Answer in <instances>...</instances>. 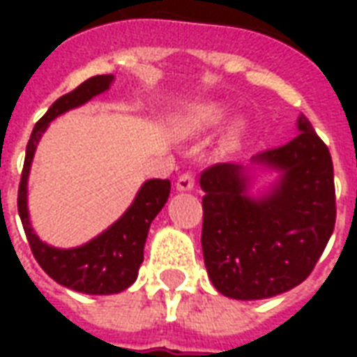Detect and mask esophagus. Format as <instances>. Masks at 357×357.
I'll use <instances>...</instances> for the list:
<instances>
[{
    "mask_svg": "<svg viewBox=\"0 0 357 357\" xmlns=\"http://www.w3.org/2000/svg\"><path fill=\"white\" fill-rule=\"evenodd\" d=\"M195 187V176L193 172H185V174H181L176 181V189L178 191H191Z\"/></svg>",
    "mask_w": 357,
    "mask_h": 357,
    "instance_id": "1",
    "label": "esophagus"
}]
</instances>
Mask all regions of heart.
I'll list each match as a JSON object with an SVG mask.
<instances>
[{"label":"heart","mask_w":357,"mask_h":357,"mask_svg":"<svg viewBox=\"0 0 357 357\" xmlns=\"http://www.w3.org/2000/svg\"><path fill=\"white\" fill-rule=\"evenodd\" d=\"M225 116H227V109H225L224 105H220V102H197V105H191L183 112L181 126L185 128L187 132H206V130L218 128V126L224 122ZM241 135H243V128L235 126L231 132H229V143H237L241 139Z\"/></svg>","instance_id":"1"}]
</instances>
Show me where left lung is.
I'll list each match as a JSON object with an SVG mask.
<instances>
[{
  "mask_svg": "<svg viewBox=\"0 0 357 357\" xmlns=\"http://www.w3.org/2000/svg\"><path fill=\"white\" fill-rule=\"evenodd\" d=\"M300 133L252 162L281 172L264 197H248L247 168L220 162L201 174L202 255L210 281L235 300H260L306 279L335 229L337 201L327 145L304 114Z\"/></svg>",
  "mask_w": 357,
  "mask_h": 357,
  "instance_id": "1",
  "label": "left lung"
}]
</instances>
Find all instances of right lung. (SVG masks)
<instances>
[{"label": "right lung", "instance_id": "1", "mask_svg": "<svg viewBox=\"0 0 357 357\" xmlns=\"http://www.w3.org/2000/svg\"><path fill=\"white\" fill-rule=\"evenodd\" d=\"M114 80L112 74L93 76L70 93L59 97L50 110L36 122L32 135L28 139L26 156L22 166L19 185V216L32 248L36 262L42 269L66 289L84 294H116L126 291L137 279V271L143 262V248L147 241L149 227L156 214L162 210L170 195V179H149L135 195V199L120 220L97 235L86 245L76 248H55L45 245L36 235L28 216V174L32 166L36 147L43 132L53 118L66 110L76 109L95 95L107 91Z\"/></svg>", "mask_w": 357, "mask_h": 357}]
</instances>
